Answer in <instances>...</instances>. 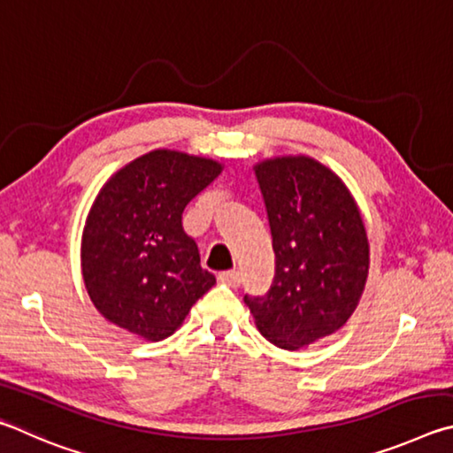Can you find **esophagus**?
<instances>
[{
    "instance_id": "34e87169",
    "label": "esophagus",
    "mask_w": 453,
    "mask_h": 453,
    "mask_svg": "<svg viewBox=\"0 0 453 453\" xmlns=\"http://www.w3.org/2000/svg\"><path fill=\"white\" fill-rule=\"evenodd\" d=\"M219 280H220L222 284H228V287L236 288V287H241L242 274H241L239 271H222V273L219 274Z\"/></svg>"
}]
</instances>
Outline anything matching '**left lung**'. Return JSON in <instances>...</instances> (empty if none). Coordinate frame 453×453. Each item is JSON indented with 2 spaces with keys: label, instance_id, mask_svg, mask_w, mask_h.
<instances>
[{
  "label": "left lung",
  "instance_id": "1",
  "mask_svg": "<svg viewBox=\"0 0 453 453\" xmlns=\"http://www.w3.org/2000/svg\"><path fill=\"white\" fill-rule=\"evenodd\" d=\"M276 257L265 296H244L266 340L298 350L350 319L366 284L370 249L350 190L308 157L260 163Z\"/></svg>",
  "mask_w": 453,
  "mask_h": 453
}]
</instances>
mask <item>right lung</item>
<instances>
[{"instance_id": "right-lung-1", "label": "right lung", "mask_w": 453, "mask_h": 453, "mask_svg": "<svg viewBox=\"0 0 453 453\" xmlns=\"http://www.w3.org/2000/svg\"><path fill=\"white\" fill-rule=\"evenodd\" d=\"M220 171L211 158L153 150L101 188L87 217L81 266L87 292L109 322L157 342L214 287L180 219Z\"/></svg>"}]
</instances>
